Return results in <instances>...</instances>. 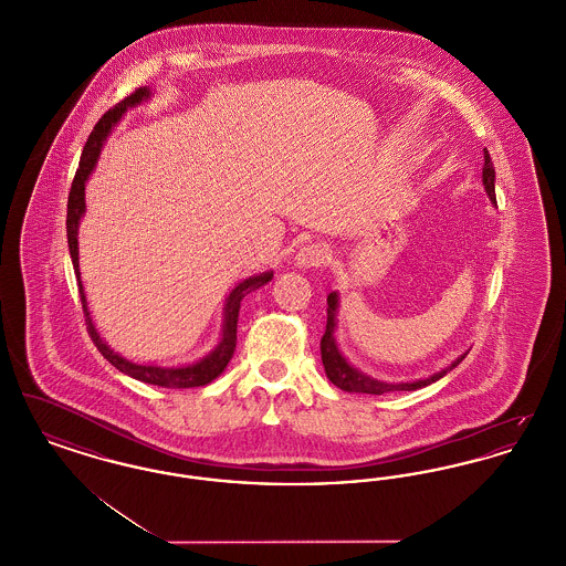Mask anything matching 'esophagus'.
Masks as SVG:
<instances>
[{
	"mask_svg": "<svg viewBox=\"0 0 566 566\" xmlns=\"http://www.w3.org/2000/svg\"><path fill=\"white\" fill-rule=\"evenodd\" d=\"M328 259V248L323 243H305L298 248L295 256V265L298 270H312V268H323Z\"/></svg>",
	"mask_w": 566,
	"mask_h": 566,
	"instance_id": "obj_1",
	"label": "esophagus"
}]
</instances>
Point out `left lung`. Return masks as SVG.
<instances>
[{
	"instance_id": "1",
	"label": "left lung",
	"mask_w": 566,
	"mask_h": 566,
	"mask_svg": "<svg viewBox=\"0 0 566 566\" xmlns=\"http://www.w3.org/2000/svg\"><path fill=\"white\" fill-rule=\"evenodd\" d=\"M494 163L490 159L488 150H484V171H482V182H484L485 195L492 201V206H496V192H494ZM326 331H324L323 342H321V354H323L324 374L326 377L342 388L344 392H360V395H386V392H407V390H418L424 388L432 381L448 376L454 367L460 365V360L469 354H460L457 360H452V365H448L446 369L437 371L429 377L422 379H413V381H384L377 377L367 376L360 369H356L350 360L344 356V352L339 350L335 331H337V312H339V293L333 291L326 296Z\"/></svg>"
}]
</instances>
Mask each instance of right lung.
<instances>
[{"instance_id":"1","label":"right lung","mask_w":566,"mask_h":566,"mask_svg":"<svg viewBox=\"0 0 566 566\" xmlns=\"http://www.w3.org/2000/svg\"><path fill=\"white\" fill-rule=\"evenodd\" d=\"M153 97V91L148 86L137 88L134 95H129L127 99H123L120 104H116L114 108L108 109L97 125L93 127V132L88 135L84 148H82L81 163L72 182V190L67 197V243H70V256H72V265H74V273L78 280V293L82 298V312L86 316V328L88 335L93 339V344L97 346V350L104 354V358L112 363L120 374L134 377L139 381L146 384H155V386H163V388H195V386H206L212 379L220 376L229 360L233 358L235 352V344H238V318H240V307H242V298L265 286L273 277V271H263L259 275H250L242 280L229 296L224 298V307H222V328H220V339L214 346V350L208 352L203 358L190 363V365H180V367H161V365H139L134 360H127L125 356H120L118 352L112 350L106 339L97 333L95 323L91 318L88 312V303H86V295H84V286L81 280V259H78V229H81V220L84 212H86V203H84V187L86 180L91 178V174L95 171L102 148L106 144L109 134L114 132V127L120 123V118L125 116L127 109L137 108L139 104L148 102Z\"/></svg>"}]
</instances>
